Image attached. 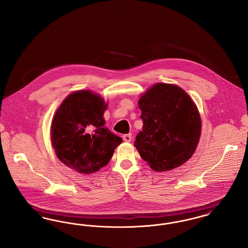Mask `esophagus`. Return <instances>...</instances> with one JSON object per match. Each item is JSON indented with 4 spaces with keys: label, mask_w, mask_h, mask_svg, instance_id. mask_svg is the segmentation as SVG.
<instances>
[{
    "label": "esophagus",
    "mask_w": 248,
    "mask_h": 248,
    "mask_svg": "<svg viewBox=\"0 0 248 248\" xmlns=\"http://www.w3.org/2000/svg\"><path fill=\"white\" fill-rule=\"evenodd\" d=\"M123 140L126 142L131 141V140H132V135H131V134H125V135H124V136H123Z\"/></svg>",
    "instance_id": "34e87169"
}]
</instances>
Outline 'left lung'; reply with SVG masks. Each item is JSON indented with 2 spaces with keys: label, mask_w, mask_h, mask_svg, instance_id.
I'll use <instances>...</instances> for the list:
<instances>
[{
  "label": "left lung",
  "mask_w": 248,
  "mask_h": 248,
  "mask_svg": "<svg viewBox=\"0 0 248 248\" xmlns=\"http://www.w3.org/2000/svg\"><path fill=\"white\" fill-rule=\"evenodd\" d=\"M139 106L143 127L134 145L142 159L157 172L188 161L198 145L202 127L189 94L177 85L157 83L142 95Z\"/></svg>",
  "instance_id": "obj_1"
}]
</instances>
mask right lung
Returning <instances> with one entry per match:
<instances>
[{
  "label": "right lung",
  "mask_w": 248,
  "mask_h": 248,
  "mask_svg": "<svg viewBox=\"0 0 248 248\" xmlns=\"http://www.w3.org/2000/svg\"><path fill=\"white\" fill-rule=\"evenodd\" d=\"M104 100L90 91L70 94L57 110L51 139L59 160L83 174H92L109 162L123 140L104 126Z\"/></svg>",
  "instance_id": "1"
}]
</instances>
